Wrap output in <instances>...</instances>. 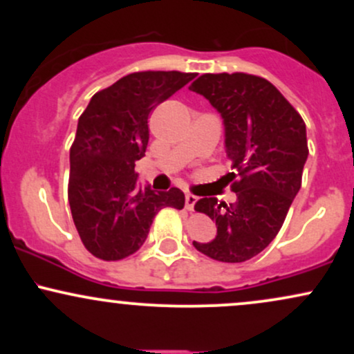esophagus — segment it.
<instances>
[{"label": "esophagus", "instance_id": "esophagus-1", "mask_svg": "<svg viewBox=\"0 0 354 354\" xmlns=\"http://www.w3.org/2000/svg\"><path fill=\"white\" fill-rule=\"evenodd\" d=\"M185 201H186V209H189V211H193V208H194V205H196V201H198V198L194 196V194H191V193H188L185 196Z\"/></svg>", "mask_w": 354, "mask_h": 354}]
</instances>
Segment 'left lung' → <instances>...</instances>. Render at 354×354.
Here are the masks:
<instances>
[{
	"label": "left lung",
	"instance_id": "left-lung-1",
	"mask_svg": "<svg viewBox=\"0 0 354 354\" xmlns=\"http://www.w3.org/2000/svg\"><path fill=\"white\" fill-rule=\"evenodd\" d=\"M223 118L226 156L238 178L236 201L201 198L194 209L216 221V238L193 241L203 254L243 263L261 253L281 230L301 188L308 160L306 124L281 93L261 76L246 73L201 75L189 86Z\"/></svg>",
	"mask_w": 354,
	"mask_h": 354
}]
</instances>
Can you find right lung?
<instances>
[{"mask_svg":"<svg viewBox=\"0 0 354 354\" xmlns=\"http://www.w3.org/2000/svg\"><path fill=\"white\" fill-rule=\"evenodd\" d=\"M196 73L141 71L93 96L78 120L70 149L68 200L86 250L118 261L143 246L158 211L181 209V189L140 186L135 163L149 140L148 116Z\"/></svg>","mask_w":354,"mask_h":354,"instance_id":"1","label":"right lung"}]
</instances>
